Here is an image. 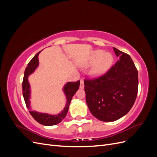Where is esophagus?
<instances>
[{"instance_id":"34e87169","label":"esophagus","mask_w":157,"mask_h":157,"mask_svg":"<svg viewBox=\"0 0 157 157\" xmlns=\"http://www.w3.org/2000/svg\"><path fill=\"white\" fill-rule=\"evenodd\" d=\"M84 87V81L82 80H80V88L83 89Z\"/></svg>"}]
</instances>
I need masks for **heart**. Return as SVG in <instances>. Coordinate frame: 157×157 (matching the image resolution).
Masks as SVG:
<instances>
[{
    "label": "heart",
    "instance_id": "heart-1",
    "mask_svg": "<svg viewBox=\"0 0 157 157\" xmlns=\"http://www.w3.org/2000/svg\"><path fill=\"white\" fill-rule=\"evenodd\" d=\"M114 56L111 52H105L103 50L94 51L89 57L86 65H94L89 71L90 77L98 78L103 77L112 67Z\"/></svg>",
    "mask_w": 157,
    "mask_h": 157
}]
</instances>
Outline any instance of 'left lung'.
Masks as SVG:
<instances>
[{
  "label": "left lung",
  "mask_w": 157,
  "mask_h": 157,
  "mask_svg": "<svg viewBox=\"0 0 157 157\" xmlns=\"http://www.w3.org/2000/svg\"><path fill=\"white\" fill-rule=\"evenodd\" d=\"M119 59L103 77L84 80L86 101L98 120L113 122L124 117L134 104L138 73L130 56L113 47Z\"/></svg>",
  "instance_id": "1"
}]
</instances>
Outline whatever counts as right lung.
I'll return each instance as SVG.
<instances>
[{"label": "right lung", "instance_id": "1", "mask_svg": "<svg viewBox=\"0 0 157 157\" xmlns=\"http://www.w3.org/2000/svg\"><path fill=\"white\" fill-rule=\"evenodd\" d=\"M40 52H38V53L33 57V59L29 61V63H28L27 67L25 70L22 83L23 96V98H24L27 108L29 110V111L31 116L33 117V118H34L36 121L40 123V124L49 126L59 124V123L61 122V121L66 117V115H67L69 110V107L71 99H72L73 96L78 90L80 86V81L78 80L77 82H69L64 85V86L63 88V92H64L67 101H66L65 107L59 113L57 114V115H50V114L48 113L32 111L30 101L31 86L29 82V80H28V77H29V75H31L32 73L35 72V71L36 69L38 66H39V55Z\"/></svg>", "mask_w": 157, "mask_h": 157}]
</instances>
